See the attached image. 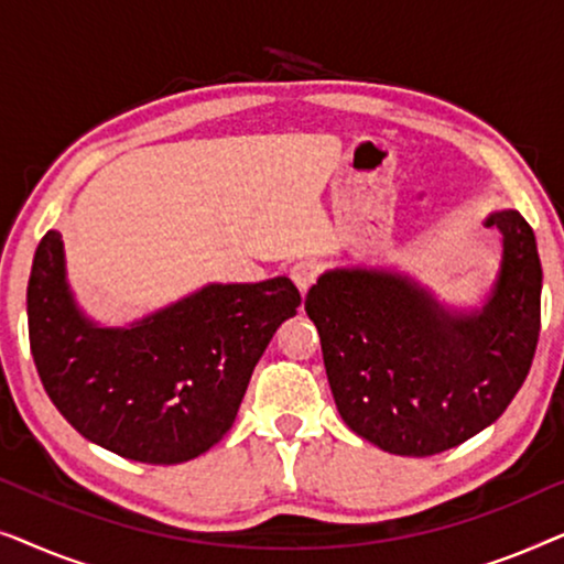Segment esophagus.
I'll return each mask as SVG.
<instances>
[{
    "label": "esophagus",
    "instance_id": "obj_1",
    "mask_svg": "<svg viewBox=\"0 0 564 564\" xmlns=\"http://www.w3.org/2000/svg\"><path fill=\"white\" fill-rule=\"evenodd\" d=\"M318 272H321V267L315 264V261H295V264H292V269H290V276H292V282L297 284V290L305 292L313 288V282L318 280Z\"/></svg>",
    "mask_w": 564,
    "mask_h": 564
}]
</instances>
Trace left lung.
<instances>
[{
    "instance_id": "1",
    "label": "left lung",
    "mask_w": 564,
    "mask_h": 564,
    "mask_svg": "<svg viewBox=\"0 0 564 564\" xmlns=\"http://www.w3.org/2000/svg\"><path fill=\"white\" fill-rule=\"evenodd\" d=\"M503 234L496 290L480 313L444 311L400 274L334 269L305 311L346 426L400 457L459 446L500 419L527 380L542 328V261L521 213H492Z\"/></svg>"
}]
</instances>
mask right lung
<instances>
[{"mask_svg": "<svg viewBox=\"0 0 564 564\" xmlns=\"http://www.w3.org/2000/svg\"><path fill=\"white\" fill-rule=\"evenodd\" d=\"M300 303L288 276L210 284L130 328H97L76 311L61 234L48 230L28 282L30 351L84 438L145 465H180L228 434L253 367Z\"/></svg>", "mask_w": 564, "mask_h": 564, "instance_id": "right-lung-1", "label": "right lung"}]
</instances>
